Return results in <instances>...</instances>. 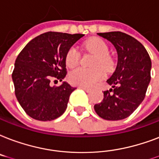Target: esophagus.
Wrapping results in <instances>:
<instances>
[{
  "mask_svg": "<svg viewBox=\"0 0 159 159\" xmlns=\"http://www.w3.org/2000/svg\"><path fill=\"white\" fill-rule=\"evenodd\" d=\"M79 88L82 89H84V90H85L87 93H89V92H90L91 89L89 88H87V87H85V86H79Z\"/></svg>",
  "mask_w": 159,
  "mask_h": 159,
  "instance_id": "obj_1",
  "label": "esophagus"
}]
</instances>
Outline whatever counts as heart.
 <instances>
[{
  "label": "heart",
  "instance_id": "obj_1",
  "mask_svg": "<svg viewBox=\"0 0 159 159\" xmlns=\"http://www.w3.org/2000/svg\"><path fill=\"white\" fill-rule=\"evenodd\" d=\"M84 47L95 55L92 66L93 68L87 69L78 67L70 71L69 80L75 85L93 86L104 77V71L111 70L114 66V60L109 55V46L99 38H93L84 44ZM80 60V53L76 46H72L68 50L66 55V63L69 67H75Z\"/></svg>",
  "mask_w": 159,
  "mask_h": 159
}]
</instances>
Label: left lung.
<instances>
[{
    "mask_svg": "<svg viewBox=\"0 0 159 159\" xmlns=\"http://www.w3.org/2000/svg\"><path fill=\"white\" fill-rule=\"evenodd\" d=\"M98 35L114 45L118 64L107 80L113 89L104 91L102 102L93 108L102 119H124L132 114L144 99L151 80V60L144 46L125 33L112 31Z\"/></svg>",
    "mask_w": 159,
    "mask_h": 159,
    "instance_id": "8db88e82",
    "label": "left lung"
}]
</instances>
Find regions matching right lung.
Here are the masks:
<instances>
[{
	"instance_id": "add662e5",
	"label": "right lung",
	"mask_w": 159,
	"mask_h": 159,
	"mask_svg": "<svg viewBox=\"0 0 159 159\" xmlns=\"http://www.w3.org/2000/svg\"><path fill=\"white\" fill-rule=\"evenodd\" d=\"M84 35L49 31L30 40L18 55L12 72L15 93L32 119L50 121L66 111L70 95L76 88L66 82L51 87L50 80H64L66 53Z\"/></svg>"
}]
</instances>
